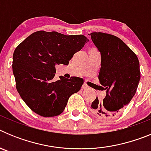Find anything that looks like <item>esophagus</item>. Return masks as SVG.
Listing matches in <instances>:
<instances>
[{"mask_svg": "<svg viewBox=\"0 0 151 151\" xmlns=\"http://www.w3.org/2000/svg\"><path fill=\"white\" fill-rule=\"evenodd\" d=\"M82 88H83V89H88L89 87L87 85H86V84H84V85H82Z\"/></svg>", "mask_w": 151, "mask_h": 151, "instance_id": "obj_1", "label": "esophagus"}]
</instances>
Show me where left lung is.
Listing matches in <instances>:
<instances>
[{
    "mask_svg": "<svg viewBox=\"0 0 151 151\" xmlns=\"http://www.w3.org/2000/svg\"><path fill=\"white\" fill-rule=\"evenodd\" d=\"M90 35L101 52L98 78L106 91L104 99L101 101L97 97L91 108L97 116L110 118L122 111L135 94L141 78L139 61L116 36L103 32H92Z\"/></svg>",
    "mask_w": 151,
    "mask_h": 151,
    "instance_id": "obj_1",
    "label": "left lung"
}]
</instances>
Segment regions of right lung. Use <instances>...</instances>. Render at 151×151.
<instances>
[{
  "label": "right lung",
  "mask_w": 151,
  "mask_h": 151,
  "mask_svg": "<svg viewBox=\"0 0 151 151\" xmlns=\"http://www.w3.org/2000/svg\"><path fill=\"white\" fill-rule=\"evenodd\" d=\"M88 41L82 35L38 31L17 47L12 64L16 87L33 112L44 117L56 116L63 112L69 97L81 89L84 80L60 76L55 81V66L68 65Z\"/></svg>",
  "instance_id": "1"
}]
</instances>
